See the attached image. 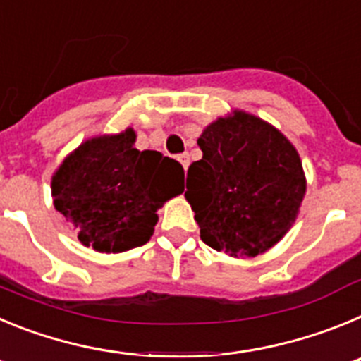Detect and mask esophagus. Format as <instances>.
Instances as JSON below:
<instances>
[{"instance_id": "1", "label": "esophagus", "mask_w": 361, "mask_h": 361, "mask_svg": "<svg viewBox=\"0 0 361 361\" xmlns=\"http://www.w3.org/2000/svg\"><path fill=\"white\" fill-rule=\"evenodd\" d=\"M177 159H178V162L183 164L184 170H188V166H190V155H188V153H180Z\"/></svg>"}]
</instances>
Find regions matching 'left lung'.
Instances as JSON below:
<instances>
[{"mask_svg": "<svg viewBox=\"0 0 361 361\" xmlns=\"http://www.w3.org/2000/svg\"><path fill=\"white\" fill-rule=\"evenodd\" d=\"M202 159L188 170L186 200L204 244L257 257L289 231L305 195L295 146L266 121L235 110L197 139Z\"/></svg>", "mask_w": 361, "mask_h": 361, "instance_id": "left-lung-1", "label": "left lung"}]
</instances>
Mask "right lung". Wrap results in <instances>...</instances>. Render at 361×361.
Returning <instances> with one entry per match:
<instances>
[{
    "label": "right lung",
    "instance_id": "right-lung-1",
    "mask_svg": "<svg viewBox=\"0 0 361 361\" xmlns=\"http://www.w3.org/2000/svg\"><path fill=\"white\" fill-rule=\"evenodd\" d=\"M135 132L88 139L52 177L54 206L72 222L78 238L99 253H121L146 244L157 209L184 191L180 162L135 148Z\"/></svg>",
    "mask_w": 361,
    "mask_h": 361
}]
</instances>
